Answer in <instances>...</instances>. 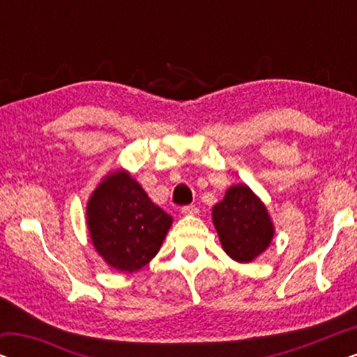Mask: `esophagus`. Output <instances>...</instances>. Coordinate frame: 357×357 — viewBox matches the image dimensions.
<instances>
[{"label":"esophagus","mask_w":357,"mask_h":357,"mask_svg":"<svg viewBox=\"0 0 357 357\" xmlns=\"http://www.w3.org/2000/svg\"><path fill=\"white\" fill-rule=\"evenodd\" d=\"M198 206H195V204H188V206H183L182 208V214L185 216H193V214H198Z\"/></svg>","instance_id":"esophagus-1"}]
</instances>
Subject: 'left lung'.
I'll return each instance as SVG.
<instances>
[{
    "instance_id": "left-lung-1",
    "label": "left lung",
    "mask_w": 357,
    "mask_h": 357,
    "mask_svg": "<svg viewBox=\"0 0 357 357\" xmlns=\"http://www.w3.org/2000/svg\"><path fill=\"white\" fill-rule=\"evenodd\" d=\"M213 222L224 252L238 263H250L270 247L275 236L268 209L247 185H234L214 204Z\"/></svg>"
}]
</instances>
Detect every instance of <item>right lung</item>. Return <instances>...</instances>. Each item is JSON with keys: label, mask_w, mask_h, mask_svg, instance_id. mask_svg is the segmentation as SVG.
I'll use <instances>...</instances> for the list:
<instances>
[{"label": "right lung", "mask_w": 357, "mask_h": 357, "mask_svg": "<svg viewBox=\"0 0 357 357\" xmlns=\"http://www.w3.org/2000/svg\"><path fill=\"white\" fill-rule=\"evenodd\" d=\"M87 229L107 265L133 273L158 255L172 216L151 202L143 187L120 169L104 177L86 208Z\"/></svg>", "instance_id": "obj_1"}]
</instances>
